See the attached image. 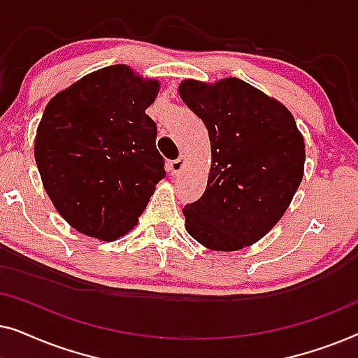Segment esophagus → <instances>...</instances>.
<instances>
[{
  "instance_id": "1",
  "label": "esophagus",
  "mask_w": 358,
  "mask_h": 358,
  "mask_svg": "<svg viewBox=\"0 0 358 358\" xmlns=\"http://www.w3.org/2000/svg\"><path fill=\"white\" fill-rule=\"evenodd\" d=\"M184 166H185V158H184V156H179L178 159L171 161V163L168 164V168H169V171H171V174L178 176V174L180 173V171L184 169Z\"/></svg>"
}]
</instances>
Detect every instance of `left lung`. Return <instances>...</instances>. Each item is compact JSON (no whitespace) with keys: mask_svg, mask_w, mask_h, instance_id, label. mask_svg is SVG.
<instances>
[{"mask_svg":"<svg viewBox=\"0 0 358 358\" xmlns=\"http://www.w3.org/2000/svg\"><path fill=\"white\" fill-rule=\"evenodd\" d=\"M179 96L203 120L212 146L207 187L182 208L185 229L212 251H238L287 212L305 173V140L292 112L238 78L184 80Z\"/></svg>","mask_w":358,"mask_h":358,"instance_id":"1","label":"left lung"}]
</instances>
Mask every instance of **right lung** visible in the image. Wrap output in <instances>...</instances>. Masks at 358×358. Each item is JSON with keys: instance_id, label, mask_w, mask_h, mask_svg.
<instances>
[{"instance_id": "add662e5", "label": "right lung", "mask_w": 358, "mask_h": 358, "mask_svg": "<svg viewBox=\"0 0 358 358\" xmlns=\"http://www.w3.org/2000/svg\"><path fill=\"white\" fill-rule=\"evenodd\" d=\"M158 92V80L112 65L48 101L34 156L53 207L76 231L115 241L138 223L166 176L145 114Z\"/></svg>"}]
</instances>
